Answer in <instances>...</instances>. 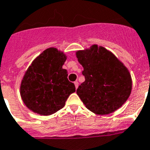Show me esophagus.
I'll list each match as a JSON object with an SVG mask.
<instances>
[{"label":"esophagus","mask_w":150,"mask_h":150,"mask_svg":"<svg viewBox=\"0 0 150 150\" xmlns=\"http://www.w3.org/2000/svg\"><path fill=\"white\" fill-rule=\"evenodd\" d=\"M74 83H75V88H78V81H75V82H74Z\"/></svg>","instance_id":"esophagus-1"}]
</instances>
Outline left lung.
<instances>
[{"label": "left lung", "instance_id": "1", "mask_svg": "<svg viewBox=\"0 0 150 150\" xmlns=\"http://www.w3.org/2000/svg\"><path fill=\"white\" fill-rule=\"evenodd\" d=\"M76 55L85 77L76 93L86 107L99 115L120 108L132 89L131 77L127 68L113 53L97 45L78 51Z\"/></svg>", "mask_w": 150, "mask_h": 150}]
</instances>
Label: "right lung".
Listing matches in <instances>:
<instances>
[{"label": "right lung", "mask_w": 150, "mask_h": 150, "mask_svg": "<svg viewBox=\"0 0 150 150\" xmlns=\"http://www.w3.org/2000/svg\"><path fill=\"white\" fill-rule=\"evenodd\" d=\"M63 53L50 47L42 53L28 67L20 86L25 105L41 115L53 114L64 106L66 100L75 91L73 83L62 68L66 61Z\"/></svg>", "instance_id": "obj_1"}]
</instances>
